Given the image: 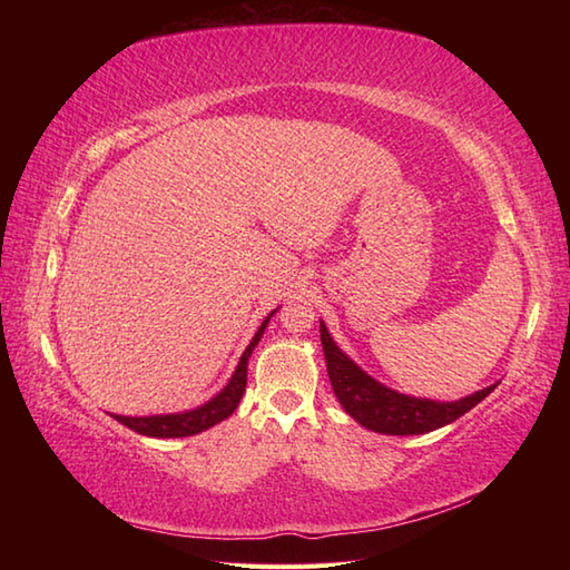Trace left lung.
I'll return each mask as SVG.
<instances>
[{"label": "left lung", "instance_id": "obj_1", "mask_svg": "<svg viewBox=\"0 0 570 570\" xmlns=\"http://www.w3.org/2000/svg\"><path fill=\"white\" fill-rule=\"evenodd\" d=\"M321 343L337 402L362 426L386 435H416L441 429L445 423H453L455 419L468 414L472 406H478L498 386L492 384L488 390H480L451 404L429 402V399L399 394L394 390H386L384 384L374 382L370 374L362 372L353 360L337 350L323 323Z\"/></svg>", "mask_w": 570, "mask_h": 570}]
</instances>
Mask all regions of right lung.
I'll use <instances>...</instances> for the list:
<instances>
[{"instance_id": "right-lung-1", "label": "right lung", "mask_w": 570, "mask_h": 570, "mask_svg": "<svg viewBox=\"0 0 570 570\" xmlns=\"http://www.w3.org/2000/svg\"><path fill=\"white\" fill-rule=\"evenodd\" d=\"M272 316V313H269ZM269 316L264 318V323L259 325V331L254 333L252 343L247 345L245 353L239 357V365L233 374V380L227 382L225 390L217 394L215 399H210L208 404H203L193 411H186V414H166V416H115L122 426L137 431L141 435H151V439H184V435H193V433H200L205 429L215 426V423L225 421L233 411L237 409L242 394H245V386H247V362L252 350L257 347L259 337L266 328V323H269Z\"/></svg>"}]
</instances>
